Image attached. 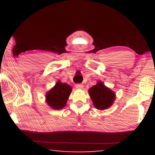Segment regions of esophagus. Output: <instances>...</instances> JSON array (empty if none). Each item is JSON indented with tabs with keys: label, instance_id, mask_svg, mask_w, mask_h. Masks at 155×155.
Segmentation results:
<instances>
[{
	"label": "esophagus",
	"instance_id": "obj_1",
	"mask_svg": "<svg viewBox=\"0 0 155 155\" xmlns=\"http://www.w3.org/2000/svg\"><path fill=\"white\" fill-rule=\"evenodd\" d=\"M75 87H76V88L78 89V90H81V89H83V85H82V84H77V85H75Z\"/></svg>",
	"mask_w": 155,
	"mask_h": 155
}]
</instances>
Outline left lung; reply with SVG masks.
Returning <instances> with one entry per match:
<instances>
[{
  "label": "left lung",
  "instance_id": "1",
  "mask_svg": "<svg viewBox=\"0 0 155 155\" xmlns=\"http://www.w3.org/2000/svg\"><path fill=\"white\" fill-rule=\"evenodd\" d=\"M89 94L97 109L104 110L111 107L115 98V94L109 88L99 81L89 90Z\"/></svg>",
  "mask_w": 155,
  "mask_h": 155
}]
</instances>
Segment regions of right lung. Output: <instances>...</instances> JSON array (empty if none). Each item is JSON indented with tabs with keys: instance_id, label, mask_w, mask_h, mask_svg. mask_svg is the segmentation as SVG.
<instances>
[{
	"instance_id": "1",
	"label": "right lung",
	"mask_w": 155,
	"mask_h": 155,
	"mask_svg": "<svg viewBox=\"0 0 155 155\" xmlns=\"http://www.w3.org/2000/svg\"><path fill=\"white\" fill-rule=\"evenodd\" d=\"M71 91L72 87L70 85L58 81L55 85L46 93V103L53 109H61L66 104Z\"/></svg>"
}]
</instances>
